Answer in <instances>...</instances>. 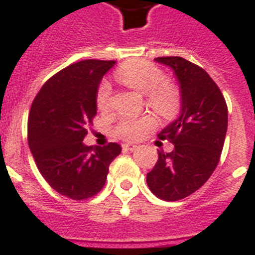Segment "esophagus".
<instances>
[{
  "label": "esophagus",
  "instance_id": "34e87169",
  "mask_svg": "<svg viewBox=\"0 0 255 255\" xmlns=\"http://www.w3.org/2000/svg\"><path fill=\"white\" fill-rule=\"evenodd\" d=\"M122 146H123L124 150H134V149L137 148V145H136V144H131V142H124Z\"/></svg>",
  "mask_w": 255,
  "mask_h": 255
}]
</instances>
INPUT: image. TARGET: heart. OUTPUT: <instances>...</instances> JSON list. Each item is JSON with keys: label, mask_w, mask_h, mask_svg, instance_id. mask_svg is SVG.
I'll use <instances>...</instances> for the list:
<instances>
[{"label": "heart", "mask_w": 255, "mask_h": 255, "mask_svg": "<svg viewBox=\"0 0 255 255\" xmlns=\"http://www.w3.org/2000/svg\"><path fill=\"white\" fill-rule=\"evenodd\" d=\"M117 80L127 85L128 88L145 94V105L163 119H171L181 109V93L171 82H167L166 76L154 64L134 60L122 65L115 74ZM111 88L109 84H102L97 93V107L99 111L107 113L111 109ZM153 127V121L148 117L137 119H123L117 124L115 133L122 138L136 140Z\"/></svg>", "instance_id": "b5f03b06"}]
</instances>
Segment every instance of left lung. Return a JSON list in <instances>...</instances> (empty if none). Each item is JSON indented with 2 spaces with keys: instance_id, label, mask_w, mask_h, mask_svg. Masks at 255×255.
<instances>
[{
  "instance_id": "left-lung-1",
  "label": "left lung",
  "mask_w": 255,
  "mask_h": 255,
  "mask_svg": "<svg viewBox=\"0 0 255 255\" xmlns=\"http://www.w3.org/2000/svg\"><path fill=\"white\" fill-rule=\"evenodd\" d=\"M154 60L174 70L182 105L179 118L158 133L174 149L158 152L146 183L157 198L174 202L199 190L216 169L228 128V107L216 82L199 65L179 56Z\"/></svg>"
}]
</instances>
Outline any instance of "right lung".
Instances as JSON below:
<instances>
[{
	"instance_id": "obj_1",
	"label": "right lung",
	"mask_w": 255,
	"mask_h": 255,
	"mask_svg": "<svg viewBox=\"0 0 255 255\" xmlns=\"http://www.w3.org/2000/svg\"><path fill=\"white\" fill-rule=\"evenodd\" d=\"M115 61L84 60L49 78L31 105L28 146L49 186L73 200L97 195L106 183L110 163L119 156L117 142L88 146L82 140L97 115L101 80Z\"/></svg>"
}]
</instances>
